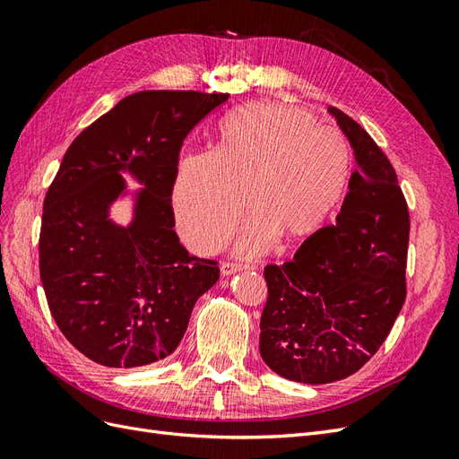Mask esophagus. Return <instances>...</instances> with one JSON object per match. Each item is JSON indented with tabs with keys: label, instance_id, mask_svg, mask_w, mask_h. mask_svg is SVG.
<instances>
[{
	"label": "esophagus",
	"instance_id": "esophagus-1",
	"mask_svg": "<svg viewBox=\"0 0 459 459\" xmlns=\"http://www.w3.org/2000/svg\"><path fill=\"white\" fill-rule=\"evenodd\" d=\"M247 266H241V264H235V262H224L220 266V273L221 275H233V273H238V272H243Z\"/></svg>",
	"mask_w": 459,
	"mask_h": 459
}]
</instances>
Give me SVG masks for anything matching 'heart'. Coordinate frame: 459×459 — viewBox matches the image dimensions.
Listing matches in <instances>:
<instances>
[{
  "instance_id": "1",
  "label": "heart",
  "mask_w": 459,
  "mask_h": 459,
  "mask_svg": "<svg viewBox=\"0 0 459 459\" xmlns=\"http://www.w3.org/2000/svg\"><path fill=\"white\" fill-rule=\"evenodd\" d=\"M351 178V151L316 117L283 103H251L221 122L216 151L179 162L174 206L179 230L197 251L228 239L251 208L238 251L256 256L275 239L299 241L324 226Z\"/></svg>"
}]
</instances>
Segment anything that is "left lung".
Returning a JSON list of instances; mask_svg holds the SVG:
<instances>
[{"instance_id": "obj_1", "label": "left lung", "mask_w": 459, "mask_h": 459, "mask_svg": "<svg viewBox=\"0 0 459 459\" xmlns=\"http://www.w3.org/2000/svg\"><path fill=\"white\" fill-rule=\"evenodd\" d=\"M327 113L356 164L337 226L317 230L293 260L264 270L260 356L277 375L307 385L362 368L406 299L410 216L393 164L349 115L335 107Z\"/></svg>"}]
</instances>
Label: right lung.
<instances>
[{
    "label": "right lung",
    "mask_w": 459,
    "mask_h": 459,
    "mask_svg": "<svg viewBox=\"0 0 459 459\" xmlns=\"http://www.w3.org/2000/svg\"><path fill=\"white\" fill-rule=\"evenodd\" d=\"M228 97L132 93L65 152L44 201L39 275L63 335L97 364L142 368L170 356L218 281L216 264L178 239L172 186L186 135ZM124 200L131 218L118 225L109 214Z\"/></svg>",
    "instance_id": "1"
}]
</instances>
